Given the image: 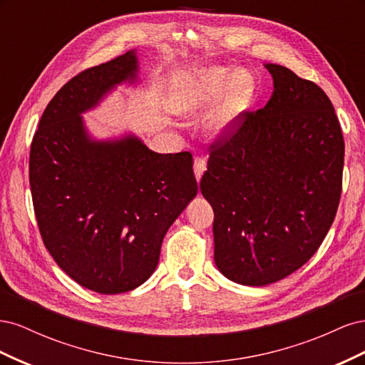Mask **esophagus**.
Instances as JSON below:
<instances>
[{
    "label": "esophagus",
    "mask_w": 365,
    "mask_h": 365,
    "mask_svg": "<svg viewBox=\"0 0 365 365\" xmlns=\"http://www.w3.org/2000/svg\"><path fill=\"white\" fill-rule=\"evenodd\" d=\"M193 169H195L196 180L200 181V180H201V176H202V173H204V172H205V169H207V161H205V158H202V157H196V158H195V165H193Z\"/></svg>",
    "instance_id": "34e87169"
}]
</instances>
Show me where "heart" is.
I'll return each mask as SVG.
<instances>
[{"mask_svg": "<svg viewBox=\"0 0 365 365\" xmlns=\"http://www.w3.org/2000/svg\"><path fill=\"white\" fill-rule=\"evenodd\" d=\"M224 90L222 98L207 121L210 134L213 137H222L233 129L236 120L252 96L254 82L248 73L237 71L231 76V79L230 73L224 68L184 74L172 85L169 106L172 111L181 115L200 113L212 105Z\"/></svg>", "mask_w": 365, "mask_h": 365, "instance_id": "1", "label": "heart"}]
</instances>
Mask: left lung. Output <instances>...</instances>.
<instances>
[{"label":"left lung","mask_w":365,"mask_h":365,"mask_svg":"<svg viewBox=\"0 0 365 365\" xmlns=\"http://www.w3.org/2000/svg\"><path fill=\"white\" fill-rule=\"evenodd\" d=\"M274 93L210 145L201 192L213 207L215 262L227 279L263 286L302 268L338 210L344 138L317 83L267 63Z\"/></svg>","instance_id":"left-lung-1"}]
</instances>
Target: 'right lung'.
<instances>
[{"label":"right lung","mask_w":365,"mask_h":365,"mask_svg":"<svg viewBox=\"0 0 365 365\" xmlns=\"http://www.w3.org/2000/svg\"><path fill=\"white\" fill-rule=\"evenodd\" d=\"M137 70L128 51L74 76L47 105L30 148L43 245L62 271L98 294L128 292L150 277L165 233L197 192L190 152L86 135L81 113L117 83L135 81Z\"/></svg>","instance_id":"1"}]
</instances>
